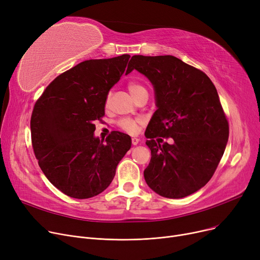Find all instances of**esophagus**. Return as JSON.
I'll return each instance as SVG.
<instances>
[{
    "instance_id": "34e87169",
    "label": "esophagus",
    "mask_w": 260,
    "mask_h": 260,
    "mask_svg": "<svg viewBox=\"0 0 260 260\" xmlns=\"http://www.w3.org/2000/svg\"><path fill=\"white\" fill-rule=\"evenodd\" d=\"M132 143H133V145H137L139 143V139L137 137H133L132 138Z\"/></svg>"
}]
</instances>
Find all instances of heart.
I'll return each instance as SVG.
<instances>
[{
  "instance_id": "obj_1",
  "label": "heart",
  "mask_w": 260,
  "mask_h": 260,
  "mask_svg": "<svg viewBox=\"0 0 260 260\" xmlns=\"http://www.w3.org/2000/svg\"><path fill=\"white\" fill-rule=\"evenodd\" d=\"M127 88L132 94V97L134 99H136V97L137 95L146 90V88L140 84L139 82H136V81H131L128 85H127ZM109 101V98L106 99V103H108ZM140 123L141 121L139 119H133V118H124V119H121L119 122H118V126L122 129L124 131L125 133L127 134H131V135H135L137 134L138 131H139V126H140Z\"/></svg>"
}]
</instances>
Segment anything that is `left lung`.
I'll list each match as a JSON object with an SVG mask.
<instances>
[{
	"label": "left lung",
	"instance_id": "left-lung-1",
	"mask_svg": "<svg viewBox=\"0 0 260 260\" xmlns=\"http://www.w3.org/2000/svg\"><path fill=\"white\" fill-rule=\"evenodd\" d=\"M143 74L155 88L157 111L145 131L151 161L147 185L178 199L197 192L213 177L229 139V122L211 79L174 56H133L126 75ZM162 138L172 144L161 146Z\"/></svg>",
	"mask_w": 260,
	"mask_h": 260
}]
</instances>
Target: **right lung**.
<instances>
[{"label": "right lung", "instance_id": "add662e5", "mask_svg": "<svg viewBox=\"0 0 260 260\" xmlns=\"http://www.w3.org/2000/svg\"><path fill=\"white\" fill-rule=\"evenodd\" d=\"M129 54L86 60L54 79L37 100L30 119L32 148L46 178L67 196L86 199L113 181L131 148L128 135L94 138L107 94L124 74Z\"/></svg>", "mask_w": 260, "mask_h": 260}]
</instances>
